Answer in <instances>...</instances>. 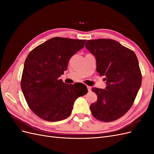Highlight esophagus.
<instances>
[{
  "label": "esophagus",
  "instance_id": "1",
  "mask_svg": "<svg viewBox=\"0 0 154 154\" xmlns=\"http://www.w3.org/2000/svg\"><path fill=\"white\" fill-rule=\"evenodd\" d=\"M87 89H88V91H91V87H90V86H87Z\"/></svg>",
  "mask_w": 154,
  "mask_h": 154
}]
</instances>
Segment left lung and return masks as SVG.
Wrapping results in <instances>:
<instances>
[{
	"label": "left lung",
	"mask_w": 154,
	"mask_h": 154,
	"mask_svg": "<svg viewBox=\"0 0 154 154\" xmlns=\"http://www.w3.org/2000/svg\"><path fill=\"white\" fill-rule=\"evenodd\" d=\"M86 48L96 59V71L106 80V89L92 88L96 103L90 109L93 116L111 122L127 112L141 85L142 75L133 51L112 39L87 40Z\"/></svg>",
	"instance_id": "left-lung-1"
}]
</instances>
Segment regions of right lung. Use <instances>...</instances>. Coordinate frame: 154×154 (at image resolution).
<instances>
[{
    "label": "right lung",
    "instance_id": "right-lung-1",
    "mask_svg": "<svg viewBox=\"0 0 154 154\" xmlns=\"http://www.w3.org/2000/svg\"><path fill=\"white\" fill-rule=\"evenodd\" d=\"M86 40L54 37L37 46L27 55L21 88L30 109L51 122L67 118L78 97L86 94L76 83L69 85L59 77L67 69L71 57L84 47Z\"/></svg>",
    "mask_w": 154,
    "mask_h": 154
}]
</instances>
